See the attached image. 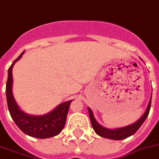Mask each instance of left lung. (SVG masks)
Returning <instances> with one entry per match:
<instances>
[{
	"mask_svg": "<svg viewBox=\"0 0 159 159\" xmlns=\"http://www.w3.org/2000/svg\"><path fill=\"white\" fill-rule=\"evenodd\" d=\"M151 102H152V96H151L150 101L148 103L147 108L143 116L140 117V119L136 121L133 124H130L129 126L123 127V128H119V129H110L105 127L101 126L100 123L97 122L94 117H93L92 111L89 107V118L91 121V124L93 127V130L95 131V133L104 138L111 139V140H123L126 139L128 137L131 136L132 134L136 132L137 130L140 129V127L142 125V123L145 122V120L147 119V116L149 114L151 108Z\"/></svg>",
	"mask_w": 159,
	"mask_h": 159,
	"instance_id": "obj_1",
	"label": "left lung"
}]
</instances>
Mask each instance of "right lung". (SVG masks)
<instances>
[{
  "mask_svg": "<svg viewBox=\"0 0 159 159\" xmlns=\"http://www.w3.org/2000/svg\"><path fill=\"white\" fill-rule=\"evenodd\" d=\"M24 52L25 51L13 61L12 66L8 69V76L6 85V94L10 115L16 125L24 133L30 136L39 139L55 136L62 131L65 127L70 105L72 100L61 103L54 110L42 116H32L20 110L12 95V70L13 65L22 57Z\"/></svg>",
  "mask_w": 159,
  "mask_h": 159,
  "instance_id": "obj_1",
  "label": "right lung"
}]
</instances>
